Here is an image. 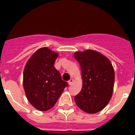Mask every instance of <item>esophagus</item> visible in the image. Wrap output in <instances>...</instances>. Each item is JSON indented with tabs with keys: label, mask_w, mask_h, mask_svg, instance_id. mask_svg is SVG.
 <instances>
[{
	"label": "esophagus",
	"mask_w": 135,
	"mask_h": 135,
	"mask_svg": "<svg viewBox=\"0 0 135 135\" xmlns=\"http://www.w3.org/2000/svg\"><path fill=\"white\" fill-rule=\"evenodd\" d=\"M68 83H69V85H72L73 84V83H74V79H72V78H71L69 81H68Z\"/></svg>",
	"instance_id": "esophagus-1"
}]
</instances>
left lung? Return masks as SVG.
<instances>
[{
  "mask_svg": "<svg viewBox=\"0 0 135 135\" xmlns=\"http://www.w3.org/2000/svg\"><path fill=\"white\" fill-rule=\"evenodd\" d=\"M74 57L81 67L83 87L74 97L81 110L88 113L102 111L113 94L115 74L108 58L92 50L76 52Z\"/></svg>",
  "mask_w": 135,
  "mask_h": 135,
  "instance_id": "left-lung-1",
  "label": "left lung"
}]
</instances>
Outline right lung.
<instances>
[{
  "mask_svg": "<svg viewBox=\"0 0 135 135\" xmlns=\"http://www.w3.org/2000/svg\"><path fill=\"white\" fill-rule=\"evenodd\" d=\"M58 53L47 47L38 49L24 67L23 85L33 107L45 111L55 106L68 83L54 66Z\"/></svg>",
  "mask_w": 135,
  "mask_h": 135,
  "instance_id": "add662e5",
  "label": "right lung"
}]
</instances>
